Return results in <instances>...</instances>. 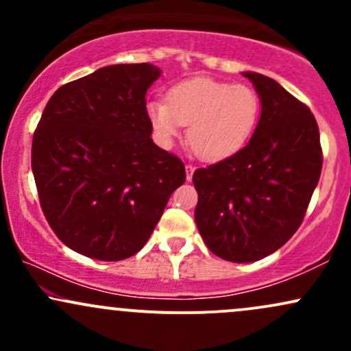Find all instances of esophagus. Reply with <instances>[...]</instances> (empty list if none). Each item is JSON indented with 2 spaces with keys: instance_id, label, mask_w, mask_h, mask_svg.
<instances>
[{
  "instance_id": "obj_1",
  "label": "esophagus",
  "mask_w": 351,
  "mask_h": 351,
  "mask_svg": "<svg viewBox=\"0 0 351 351\" xmlns=\"http://www.w3.org/2000/svg\"><path fill=\"white\" fill-rule=\"evenodd\" d=\"M184 170H186V180L191 181V180H193V173H195V167L188 163L186 167H184Z\"/></svg>"
}]
</instances>
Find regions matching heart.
Segmentation results:
<instances>
[{
	"label": "heart",
	"instance_id": "obj_1",
	"mask_svg": "<svg viewBox=\"0 0 351 351\" xmlns=\"http://www.w3.org/2000/svg\"><path fill=\"white\" fill-rule=\"evenodd\" d=\"M259 108V97L249 86L195 77L170 88L168 104L148 102L147 115L163 147H171L188 125L193 152L203 160H223L251 138Z\"/></svg>",
	"mask_w": 351,
	"mask_h": 351
}]
</instances>
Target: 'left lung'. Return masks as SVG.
I'll use <instances>...</instances> for the list:
<instances>
[{"label": "left lung", "instance_id": "obj_1", "mask_svg": "<svg viewBox=\"0 0 351 351\" xmlns=\"http://www.w3.org/2000/svg\"><path fill=\"white\" fill-rule=\"evenodd\" d=\"M243 75L261 100L251 140L193 175L199 234L209 251L231 263L259 261L291 239L322 171L320 134L310 108L267 75Z\"/></svg>", "mask_w": 351, "mask_h": 351}]
</instances>
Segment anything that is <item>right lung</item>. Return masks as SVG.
I'll return each instance as SVG.
<instances>
[{
    "label": "right lung",
    "mask_w": 351,
    "mask_h": 351,
    "mask_svg": "<svg viewBox=\"0 0 351 351\" xmlns=\"http://www.w3.org/2000/svg\"><path fill=\"white\" fill-rule=\"evenodd\" d=\"M162 71L114 64L54 92L33 136L39 201L72 251L122 261L147 244L186 180L178 156L152 140L145 95Z\"/></svg>",
    "instance_id": "obj_1"
}]
</instances>
